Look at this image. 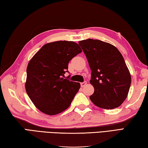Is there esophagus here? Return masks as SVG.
Listing matches in <instances>:
<instances>
[{"instance_id":"34e87169","label":"esophagus","mask_w":148,"mask_h":148,"mask_svg":"<svg viewBox=\"0 0 148 148\" xmlns=\"http://www.w3.org/2000/svg\"><path fill=\"white\" fill-rule=\"evenodd\" d=\"M86 84H87V82H86V81H84L83 82L80 83V86H81V87H84Z\"/></svg>"}]
</instances>
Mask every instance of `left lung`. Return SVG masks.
Segmentation results:
<instances>
[{
	"label": "left lung",
	"instance_id": "left-lung-1",
	"mask_svg": "<svg viewBox=\"0 0 148 148\" xmlns=\"http://www.w3.org/2000/svg\"><path fill=\"white\" fill-rule=\"evenodd\" d=\"M91 70L90 83L94 93L90 99L103 109H114L126 100L131 86V75L118 49L99 40L79 41Z\"/></svg>",
	"mask_w": 148,
	"mask_h": 148
}]
</instances>
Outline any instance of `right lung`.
Returning <instances> with one entry per match:
<instances>
[{
  "label": "right lung",
  "mask_w": 148,
  "mask_h": 148,
  "mask_svg": "<svg viewBox=\"0 0 148 148\" xmlns=\"http://www.w3.org/2000/svg\"><path fill=\"white\" fill-rule=\"evenodd\" d=\"M82 52L79 44L60 40L44 45L27 67L25 87L32 102L49 115L62 112L70 106L80 88L79 82L64 79L68 64Z\"/></svg>",
  "instance_id": "right-lung-1"
}]
</instances>
